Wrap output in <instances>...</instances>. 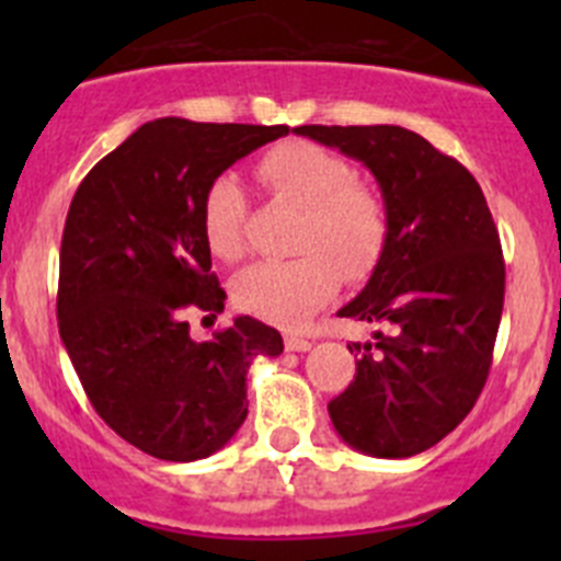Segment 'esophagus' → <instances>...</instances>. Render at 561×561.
<instances>
[{
    "label": "esophagus",
    "mask_w": 561,
    "mask_h": 561,
    "mask_svg": "<svg viewBox=\"0 0 561 561\" xmlns=\"http://www.w3.org/2000/svg\"><path fill=\"white\" fill-rule=\"evenodd\" d=\"M286 351H295V354H304V351L311 348V342L306 336H297V334H286L284 340Z\"/></svg>",
    "instance_id": "esophagus-1"
}]
</instances>
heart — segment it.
Listing matches in <instances>:
<instances>
[{"label": "heart", "instance_id": "heart-1", "mask_svg": "<svg viewBox=\"0 0 561 561\" xmlns=\"http://www.w3.org/2000/svg\"><path fill=\"white\" fill-rule=\"evenodd\" d=\"M257 180L280 202L300 207L286 261H261L232 286L238 309L266 323L297 329L334 295L336 280L370 275L388 244V207L374 187L356 182L340 153L309 140H289L257 160ZM247 196L232 173H221L202 196V236L213 255L244 252Z\"/></svg>", "mask_w": 561, "mask_h": 561}]
</instances>
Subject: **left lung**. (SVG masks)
<instances>
[{
  "label": "left lung",
  "instance_id": "8db88e82",
  "mask_svg": "<svg viewBox=\"0 0 561 561\" xmlns=\"http://www.w3.org/2000/svg\"><path fill=\"white\" fill-rule=\"evenodd\" d=\"M362 162L388 207V244L336 314L388 325L348 345L356 376L329 404L340 438L374 458H410L447 438L492 368L505 295L497 227L474 176L401 126H297Z\"/></svg>",
  "mask_w": 561,
  "mask_h": 561
}]
</instances>
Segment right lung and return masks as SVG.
Listing matches in <instances>:
<instances>
[{"mask_svg":"<svg viewBox=\"0 0 561 561\" xmlns=\"http://www.w3.org/2000/svg\"><path fill=\"white\" fill-rule=\"evenodd\" d=\"M289 126L160 117L78 185L58 266V331L92 408L160 460L219 453L247 419V370L284 340L255 317L196 342L185 314L225 311L202 236L216 176Z\"/></svg>","mask_w":561,"mask_h":561,"instance_id":"1","label":"right lung"}]
</instances>
